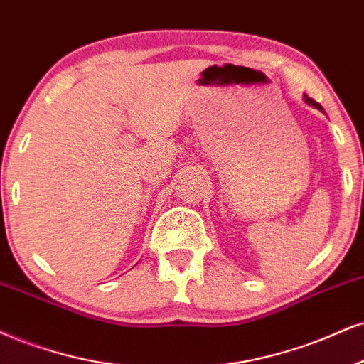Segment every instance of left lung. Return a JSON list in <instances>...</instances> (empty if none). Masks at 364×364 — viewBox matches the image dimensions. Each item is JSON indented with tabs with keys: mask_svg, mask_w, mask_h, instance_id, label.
Masks as SVG:
<instances>
[{
	"mask_svg": "<svg viewBox=\"0 0 364 364\" xmlns=\"http://www.w3.org/2000/svg\"><path fill=\"white\" fill-rule=\"evenodd\" d=\"M306 102H307V105H311V106H314V107H317V109L324 111V109H322V106L319 105V102H317V101H314V100H311V97H307V96H306Z\"/></svg>",
	"mask_w": 364,
	"mask_h": 364,
	"instance_id": "1",
	"label": "left lung"
}]
</instances>
